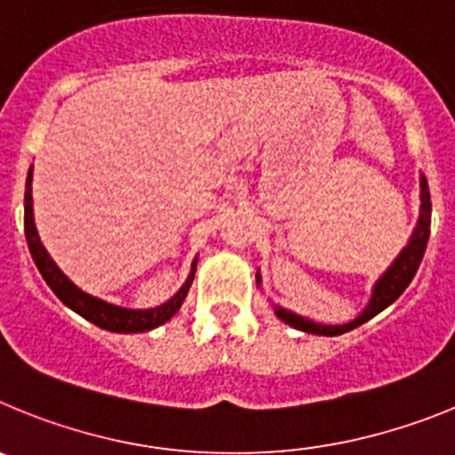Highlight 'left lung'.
<instances>
[{
	"instance_id": "obj_1",
	"label": "left lung",
	"mask_w": 455,
	"mask_h": 455,
	"mask_svg": "<svg viewBox=\"0 0 455 455\" xmlns=\"http://www.w3.org/2000/svg\"><path fill=\"white\" fill-rule=\"evenodd\" d=\"M419 220H417L415 232L410 235L408 246L399 252V257L389 264L387 271L383 275L378 277V283L373 284L371 299H369V305L363 309V315L357 316V319L348 321V323L341 325H323V323H315V321L303 319V316L293 315L289 309L280 307V305H273V312H275L277 319H283L284 323H289L296 331L303 332H312V335H323V337H335V335H344V332L353 331L357 325H363L364 321L373 319L376 315H380L385 307L394 303V300L399 299L401 293L405 291L410 283H412V277H415L417 268L421 264V257L426 252V243H428V236H431V193H428V182H426L424 175H419ZM257 283H259V275H257Z\"/></svg>"
}]
</instances>
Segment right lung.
I'll list each match as a JSON object with an SVG mask.
<instances>
[{
  "label": "right lung",
  "mask_w": 455,
  "mask_h": 455,
  "mask_svg": "<svg viewBox=\"0 0 455 455\" xmlns=\"http://www.w3.org/2000/svg\"><path fill=\"white\" fill-rule=\"evenodd\" d=\"M31 178H34V166H31L29 175H27V191H24V235H27V243H29V252L34 257L36 267H38L40 275L45 277V283L50 284L52 291L59 296L63 305L75 309L79 316L88 319L91 323L100 325L104 331L111 332H146L156 328V325L166 323L168 319L178 315V309L182 307L184 299H187L188 287L193 283V273H196V259L191 264V273H188L187 283L182 284L171 300H166L159 307L150 309H127L111 305L107 300H100L91 293L82 291L75 283L68 280L66 273L56 267V262L45 251V246L40 243L38 230L34 223V200H31Z\"/></svg>",
  "instance_id": "right-lung-1"
}]
</instances>
